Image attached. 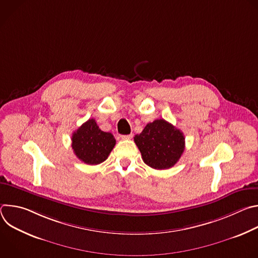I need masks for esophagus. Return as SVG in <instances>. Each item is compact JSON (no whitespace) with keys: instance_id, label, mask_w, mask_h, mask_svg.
I'll return each instance as SVG.
<instances>
[{"instance_id":"obj_1","label":"esophagus","mask_w":258,"mask_h":258,"mask_svg":"<svg viewBox=\"0 0 258 258\" xmlns=\"http://www.w3.org/2000/svg\"><path fill=\"white\" fill-rule=\"evenodd\" d=\"M122 140H131L133 138V134H130V135H124V136H121L120 137Z\"/></svg>"}]
</instances>
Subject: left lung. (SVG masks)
<instances>
[{
	"label": "left lung",
	"mask_w": 258,
	"mask_h": 258,
	"mask_svg": "<svg viewBox=\"0 0 258 258\" xmlns=\"http://www.w3.org/2000/svg\"><path fill=\"white\" fill-rule=\"evenodd\" d=\"M134 140L143 161L154 169L172 167L185 150L183 134L164 119L148 123Z\"/></svg>",
	"instance_id": "obj_1"
}]
</instances>
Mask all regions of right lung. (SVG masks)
<instances>
[{"instance_id": "right-lung-1", "label": "right lung", "mask_w": 258, "mask_h": 258, "mask_svg": "<svg viewBox=\"0 0 258 258\" xmlns=\"http://www.w3.org/2000/svg\"><path fill=\"white\" fill-rule=\"evenodd\" d=\"M71 141L77 157L90 165L105 161L116 143L113 135L101 131L93 118L83 123L72 134Z\"/></svg>"}]
</instances>
